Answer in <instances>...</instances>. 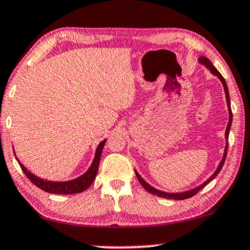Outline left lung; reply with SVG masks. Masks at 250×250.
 Returning <instances> with one entry per match:
<instances>
[{
    "label": "left lung",
    "instance_id": "left-lung-1",
    "mask_svg": "<svg viewBox=\"0 0 250 250\" xmlns=\"http://www.w3.org/2000/svg\"><path fill=\"white\" fill-rule=\"evenodd\" d=\"M200 63H203V64H205L207 68L211 71V73H213L215 75H217L218 78L220 79V81L223 82V85H224V89H225V92H226V100H227V104H228V110H229V122H228V125H227V129H226V138L228 139V136H229V130H230V126H231V121H232V112H231V108H230V98H229V92H228V88H227V83H226L225 79L223 75L220 74L219 71H218L215 66L212 65V63L208 60L207 58H200L199 59ZM227 151H228V144L227 146H226V149H225V153H224V157H223V160H221V162L219 164V167L217 168V170L215 171V173L209 178V179L207 181H205L203 185H200L199 187H197L195 189L192 190H189V191H186V192H179V193H167V192H164V191H160V190H157L154 189L153 187H151V186L146 184V182L142 179V178L140 177L139 173H138L136 171V176L138 178V180H139V182L141 184L142 187H144L146 191H149L150 193H152V195H156L158 197H162V198H167V199H175V200H184V199H188V198L195 196L196 193H198L200 191L201 189L205 188L206 186H207L209 182H210L212 179H215V177L218 175V173L220 172L221 168H223V166L225 164V160H226V157H227Z\"/></svg>",
    "mask_w": 250,
    "mask_h": 250
}]
</instances>
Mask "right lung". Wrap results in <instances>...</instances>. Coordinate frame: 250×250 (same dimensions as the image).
Masks as SVG:
<instances>
[{
  "mask_svg": "<svg viewBox=\"0 0 250 250\" xmlns=\"http://www.w3.org/2000/svg\"><path fill=\"white\" fill-rule=\"evenodd\" d=\"M104 144H105V140L101 141L100 144H99L98 148H97L96 157H94V160L88 171H86L84 175H82L81 177H79V178H77V179L71 180V181L52 182V181L40 179V178L35 177L34 175H32V173L27 171V170L23 167V165L21 164V162H19V165H20V167H21L22 171L24 172V175L29 178L30 181L37 186L38 188L42 189L43 191H46L50 193H58V195H71V193L82 192V191H84L85 189H88L91 186V184L93 182V180L96 179V176H97L98 169H99V164H100L102 149H104Z\"/></svg>",
  "mask_w": 250,
  "mask_h": 250,
  "instance_id": "right-lung-1",
  "label": "right lung"
}]
</instances>
